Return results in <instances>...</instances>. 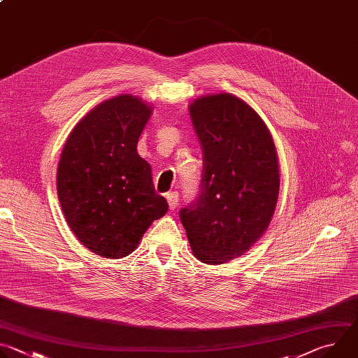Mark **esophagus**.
Returning a JSON list of instances; mask_svg holds the SVG:
<instances>
[{"instance_id":"1","label":"esophagus","mask_w":358,"mask_h":358,"mask_svg":"<svg viewBox=\"0 0 358 358\" xmlns=\"http://www.w3.org/2000/svg\"><path fill=\"white\" fill-rule=\"evenodd\" d=\"M166 198H167V202H169V207H170V210H176L177 203H178V192H176V191L169 192Z\"/></svg>"}]
</instances>
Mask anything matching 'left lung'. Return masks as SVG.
Listing matches in <instances>:
<instances>
[{"label": "left lung", "mask_w": 358, "mask_h": 358, "mask_svg": "<svg viewBox=\"0 0 358 358\" xmlns=\"http://www.w3.org/2000/svg\"><path fill=\"white\" fill-rule=\"evenodd\" d=\"M189 115L202 148V176L180 220L195 258L218 265L243 255L273 217L276 148L262 119L234 94L196 99Z\"/></svg>", "instance_id": "left-lung-1"}]
</instances>
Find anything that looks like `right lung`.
I'll return each mask as SVG.
<instances>
[{"label": "right lung", "mask_w": 358, "mask_h": 358, "mask_svg": "<svg viewBox=\"0 0 358 358\" xmlns=\"http://www.w3.org/2000/svg\"><path fill=\"white\" fill-rule=\"evenodd\" d=\"M151 109L120 94L87 113L72 130L58 167V196L76 238L93 253L130 255L169 206L152 185L151 167L137 152Z\"/></svg>", "instance_id": "obj_1"}]
</instances>
